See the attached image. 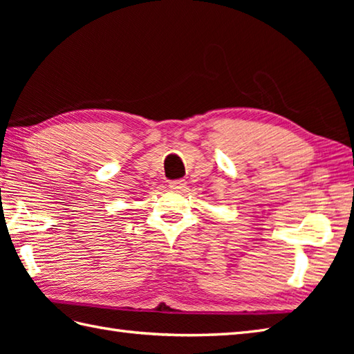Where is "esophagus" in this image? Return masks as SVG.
<instances>
[{
	"mask_svg": "<svg viewBox=\"0 0 354 354\" xmlns=\"http://www.w3.org/2000/svg\"><path fill=\"white\" fill-rule=\"evenodd\" d=\"M185 187H187V183L184 179H175V181H171L169 184V189L173 192H184Z\"/></svg>",
	"mask_w": 354,
	"mask_h": 354,
	"instance_id": "obj_1",
	"label": "esophagus"
}]
</instances>
